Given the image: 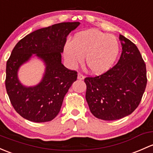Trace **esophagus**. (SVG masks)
I'll return each mask as SVG.
<instances>
[{
    "label": "esophagus",
    "instance_id": "esophagus-1",
    "mask_svg": "<svg viewBox=\"0 0 153 153\" xmlns=\"http://www.w3.org/2000/svg\"><path fill=\"white\" fill-rule=\"evenodd\" d=\"M78 80H83L84 79V76H83L81 73H80L79 72V73L78 74Z\"/></svg>",
    "mask_w": 153,
    "mask_h": 153
}]
</instances>
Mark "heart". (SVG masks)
I'll return each mask as SVG.
<instances>
[{"label": "heart", "mask_w": 153, "mask_h": 153, "mask_svg": "<svg viewBox=\"0 0 153 153\" xmlns=\"http://www.w3.org/2000/svg\"><path fill=\"white\" fill-rule=\"evenodd\" d=\"M120 51L117 39L100 30L91 29L77 33L72 42H67L64 56L69 66L75 67L83 62L94 74H102L110 70Z\"/></svg>", "instance_id": "b5f03b06"}]
</instances>
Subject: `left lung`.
Segmentation results:
<instances>
[{"instance_id": "1", "label": "left lung", "mask_w": 153, "mask_h": 153, "mask_svg": "<svg viewBox=\"0 0 153 153\" xmlns=\"http://www.w3.org/2000/svg\"><path fill=\"white\" fill-rule=\"evenodd\" d=\"M120 40L123 51L114 67L102 75L84 79L90 111L102 120H119L133 113L147 86L146 64L139 49L121 34Z\"/></svg>"}]
</instances>
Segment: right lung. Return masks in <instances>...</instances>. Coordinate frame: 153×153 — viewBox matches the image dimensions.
<instances>
[{
    "mask_svg": "<svg viewBox=\"0 0 153 153\" xmlns=\"http://www.w3.org/2000/svg\"><path fill=\"white\" fill-rule=\"evenodd\" d=\"M79 22H61L38 29L17 42L6 63V89L16 111L34 123L51 121L60 111L65 94L77 80V72L62 63V53L67 36ZM35 54L46 64L39 84L27 88L19 81L20 66Z\"/></svg>",
    "mask_w": 153,
    "mask_h": 153,
    "instance_id": "1",
    "label": "right lung"
}]
</instances>
